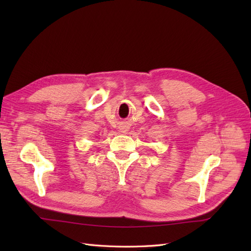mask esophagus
Listing matches in <instances>:
<instances>
[{"mask_svg":"<svg viewBox=\"0 0 251 251\" xmlns=\"http://www.w3.org/2000/svg\"><path fill=\"white\" fill-rule=\"evenodd\" d=\"M120 131L123 132V133H126L127 132V127H121Z\"/></svg>","mask_w":251,"mask_h":251,"instance_id":"esophagus-1","label":"esophagus"}]
</instances>
